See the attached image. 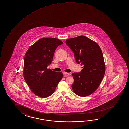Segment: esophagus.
Segmentation results:
<instances>
[{"mask_svg":"<svg viewBox=\"0 0 129 129\" xmlns=\"http://www.w3.org/2000/svg\"><path fill=\"white\" fill-rule=\"evenodd\" d=\"M64 74H66V75H69L70 73H68V72H64Z\"/></svg>","mask_w":129,"mask_h":129,"instance_id":"34e87169","label":"esophagus"}]
</instances>
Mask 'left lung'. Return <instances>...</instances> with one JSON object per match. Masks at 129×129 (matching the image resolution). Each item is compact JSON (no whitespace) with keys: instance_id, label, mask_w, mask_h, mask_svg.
I'll return each mask as SVG.
<instances>
[{"instance_id":"left-lung-1","label":"left lung","mask_w":129,"mask_h":129,"mask_svg":"<svg viewBox=\"0 0 129 129\" xmlns=\"http://www.w3.org/2000/svg\"><path fill=\"white\" fill-rule=\"evenodd\" d=\"M65 43L74 53L77 63L83 66L80 72L72 74V89L80 97L89 96L96 90L105 74L101 49L97 43L84 36L68 39Z\"/></svg>"}]
</instances>
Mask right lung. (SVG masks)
<instances>
[{
	"label": "right lung",
	"instance_id": "add662e5",
	"mask_svg": "<svg viewBox=\"0 0 129 129\" xmlns=\"http://www.w3.org/2000/svg\"><path fill=\"white\" fill-rule=\"evenodd\" d=\"M63 44L54 38H42L30 47L24 61V78L31 91L39 97L51 96L63 77L61 72L48 69L56 49Z\"/></svg>",
	"mask_w": 129,
	"mask_h": 129
}]
</instances>
